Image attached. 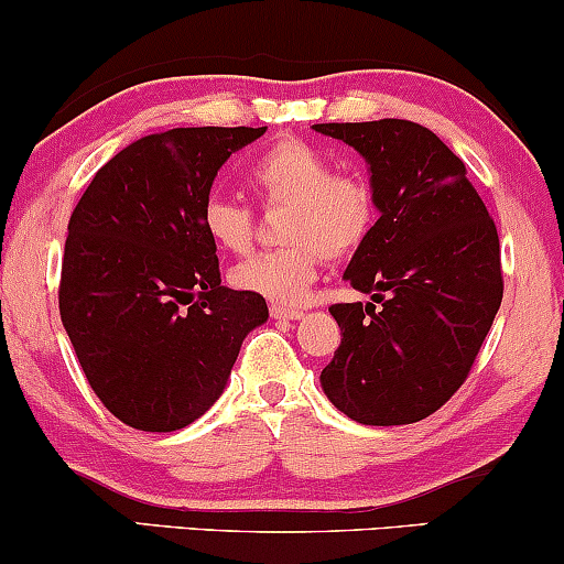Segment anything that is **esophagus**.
Listing matches in <instances>:
<instances>
[{
  "label": "esophagus",
  "mask_w": 564,
  "mask_h": 564,
  "mask_svg": "<svg viewBox=\"0 0 564 564\" xmlns=\"http://www.w3.org/2000/svg\"><path fill=\"white\" fill-rule=\"evenodd\" d=\"M270 315H273L275 321H300L304 313H302V310L283 307V304H273V307H270Z\"/></svg>",
  "instance_id": "obj_1"
}]
</instances>
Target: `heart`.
I'll use <instances>...</instances> for the list:
<instances>
[{"instance_id": "1", "label": "heart", "mask_w": 564, "mask_h": 564, "mask_svg": "<svg viewBox=\"0 0 564 564\" xmlns=\"http://www.w3.org/2000/svg\"><path fill=\"white\" fill-rule=\"evenodd\" d=\"M264 209H283L281 241L289 246L249 257L230 273L232 286L275 304H300L318 281L323 257L347 260L377 228L379 200L364 174L334 172L332 159L300 138L273 142L249 170ZM206 236L230 254H246L257 238V215L246 204L212 196L200 212Z\"/></svg>"}]
</instances>
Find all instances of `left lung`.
I'll return each mask as SVG.
<instances>
[{"label": "left lung", "mask_w": 564, "mask_h": 564, "mask_svg": "<svg viewBox=\"0 0 564 564\" xmlns=\"http://www.w3.org/2000/svg\"><path fill=\"white\" fill-rule=\"evenodd\" d=\"M368 161L379 219L349 260L371 302L332 304L341 345L321 371L352 422L413 424L464 384L501 307V246L464 161L405 119L313 124Z\"/></svg>", "instance_id": "8db88e82"}]
</instances>
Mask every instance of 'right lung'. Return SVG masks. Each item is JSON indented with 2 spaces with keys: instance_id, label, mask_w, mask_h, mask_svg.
I'll use <instances>...</instances> for the list:
<instances>
[{
  "instance_id": "obj_1",
  "label": "right lung",
  "mask_w": 564,
  "mask_h": 564,
  "mask_svg": "<svg viewBox=\"0 0 564 564\" xmlns=\"http://www.w3.org/2000/svg\"><path fill=\"white\" fill-rule=\"evenodd\" d=\"M268 127H177L100 166L68 219L61 321L119 422L183 430L223 394L262 296L223 286L200 212L219 166Z\"/></svg>"
}]
</instances>
